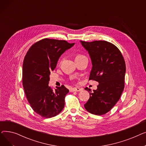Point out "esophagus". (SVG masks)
Listing matches in <instances>:
<instances>
[{
    "mask_svg": "<svg viewBox=\"0 0 146 146\" xmlns=\"http://www.w3.org/2000/svg\"><path fill=\"white\" fill-rule=\"evenodd\" d=\"M81 90H82V89L79 88H73L70 90L71 92H75V91L76 92H80Z\"/></svg>",
    "mask_w": 146,
    "mask_h": 146,
    "instance_id": "1",
    "label": "esophagus"
}]
</instances>
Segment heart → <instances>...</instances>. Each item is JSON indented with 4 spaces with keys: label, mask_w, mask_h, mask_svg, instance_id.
I'll return each instance as SVG.
<instances>
[{
    "label": "heart",
    "mask_w": 146,
    "mask_h": 146,
    "mask_svg": "<svg viewBox=\"0 0 146 146\" xmlns=\"http://www.w3.org/2000/svg\"><path fill=\"white\" fill-rule=\"evenodd\" d=\"M82 56H84L83 55H81V54H78L77 56H76V58H78V57H82Z\"/></svg>",
    "instance_id": "1"
}]
</instances>
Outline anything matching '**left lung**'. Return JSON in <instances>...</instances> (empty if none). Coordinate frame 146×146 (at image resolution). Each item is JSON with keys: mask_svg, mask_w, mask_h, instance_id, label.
<instances>
[{"mask_svg": "<svg viewBox=\"0 0 146 146\" xmlns=\"http://www.w3.org/2000/svg\"><path fill=\"white\" fill-rule=\"evenodd\" d=\"M88 52L92 67L89 80L98 82L96 90L92 92L86 88L90 98L84 105L90 113L101 115L109 112L117 104L124 88L126 71L125 61L119 50L106 41H82Z\"/></svg>", "mask_w": 146, "mask_h": 146, "instance_id": "8db88e82", "label": "left lung"}]
</instances>
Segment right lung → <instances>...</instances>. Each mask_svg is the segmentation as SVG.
<instances>
[{"mask_svg":"<svg viewBox=\"0 0 146 146\" xmlns=\"http://www.w3.org/2000/svg\"><path fill=\"white\" fill-rule=\"evenodd\" d=\"M74 44L45 38L34 44L24 57L23 86L31 108L42 117H55L64 108L68 89L62 85L53 90L48 82L50 72L54 70L61 55Z\"/></svg>","mask_w":146,"mask_h":146,"instance_id":"obj_1","label":"right lung"}]
</instances>
